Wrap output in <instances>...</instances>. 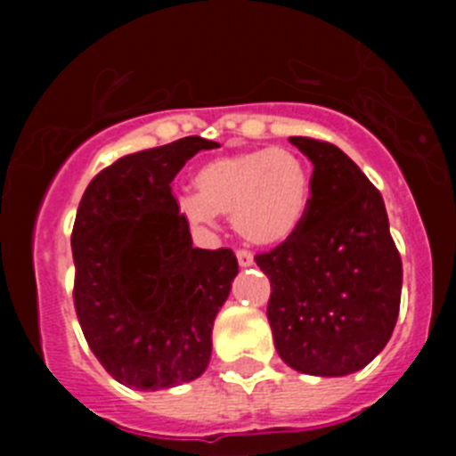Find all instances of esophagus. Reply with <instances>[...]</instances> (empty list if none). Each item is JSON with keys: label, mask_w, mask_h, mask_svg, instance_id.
I'll use <instances>...</instances> for the list:
<instances>
[{"label": "esophagus", "mask_w": 456, "mask_h": 456, "mask_svg": "<svg viewBox=\"0 0 456 456\" xmlns=\"http://www.w3.org/2000/svg\"><path fill=\"white\" fill-rule=\"evenodd\" d=\"M236 257H238V265H240L242 269H247V266H254V256H251L249 251H238Z\"/></svg>", "instance_id": "1"}]
</instances>
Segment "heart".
I'll return each instance as SVG.
<instances>
[{
	"label": "heart",
	"mask_w": 456,
	"mask_h": 456,
	"mask_svg": "<svg viewBox=\"0 0 456 456\" xmlns=\"http://www.w3.org/2000/svg\"><path fill=\"white\" fill-rule=\"evenodd\" d=\"M196 194L178 200L191 224H211L229 216L232 227L251 245L287 242L306 218L311 174L287 147H265L207 160L194 174Z\"/></svg>",
	"instance_id": "b5f03b06"
}]
</instances>
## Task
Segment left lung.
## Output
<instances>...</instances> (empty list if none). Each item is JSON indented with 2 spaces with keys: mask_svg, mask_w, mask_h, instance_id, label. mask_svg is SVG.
I'll return each instance as SVG.
<instances>
[{
  "mask_svg": "<svg viewBox=\"0 0 456 456\" xmlns=\"http://www.w3.org/2000/svg\"><path fill=\"white\" fill-rule=\"evenodd\" d=\"M289 141L314 163L311 205L287 242L256 256L271 282L266 317L284 364L344 377L370 364L393 335L402 257L364 172L330 142Z\"/></svg>",
  "mask_w": 456,
  "mask_h": 456,
  "instance_id": "left-lung-1",
  "label": "left lung"
}]
</instances>
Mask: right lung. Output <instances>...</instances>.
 I'll return each mask as SVG.
<instances>
[{
	"instance_id": "obj_1",
	"label": "right lung",
	"mask_w": 456,
	"mask_h": 456,
	"mask_svg": "<svg viewBox=\"0 0 456 456\" xmlns=\"http://www.w3.org/2000/svg\"><path fill=\"white\" fill-rule=\"evenodd\" d=\"M214 147L185 136L121 156L92 178L77 209V317L96 360L130 388H174L209 366L238 260L232 249L194 247L169 183Z\"/></svg>"
}]
</instances>
